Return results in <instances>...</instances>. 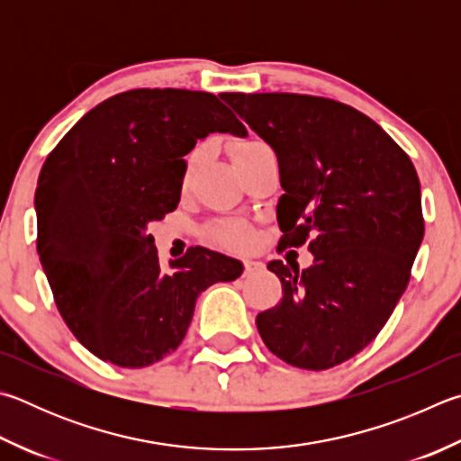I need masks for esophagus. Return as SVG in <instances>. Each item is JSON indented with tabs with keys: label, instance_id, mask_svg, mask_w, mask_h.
I'll list each match as a JSON object with an SVG mask.
<instances>
[{
	"label": "esophagus",
	"instance_id": "1",
	"mask_svg": "<svg viewBox=\"0 0 461 461\" xmlns=\"http://www.w3.org/2000/svg\"><path fill=\"white\" fill-rule=\"evenodd\" d=\"M244 267H246V276H254V274H259L264 270V264L262 262H254V259H246L244 262Z\"/></svg>",
	"mask_w": 461,
	"mask_h": 461
}]
</instances>
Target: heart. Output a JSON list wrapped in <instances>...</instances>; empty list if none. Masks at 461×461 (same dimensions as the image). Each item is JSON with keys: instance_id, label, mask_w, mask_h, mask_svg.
<instances>
[{"instance_id": "1", "label": "heart", "mask_w": 461, "mask_h": 461, "mask_svg": "<svg viewBox=\"0 0 461 461\" xmlns=\"http://www.w3.org/2000/svg\"><path fill=\"white\" fill-rule=\"evenodd\" d=\"M262 143H258V140H249V143H241L236 153H233V161L240 158L241 155L249 153V150L259 147ZM203 155H205V149L203 147H195L185 158V169H183V185H187L189 179L194 177V173L199 165L203 161ZM212 238L213 241L221 246H228V248H246L252 244V230L248 228L246 223H240V221H223V223H217L215 228L212 230Z\"/></svg>"}]
</instances>
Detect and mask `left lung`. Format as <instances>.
Masks as SVG:
<instances>
[{"label": "left lung", "mask_w": 461, "mask_h": 461, "mask_svg": "<svg viewBox=\"0 0 461 461\" xmlns=\"http://www.w3.org/2000/svg\"><path fill=\"white\" fill-rule=\"evenodd\" d=\"M221 98L278 157L280 248L312 252L303 272L267 264L282 300L258 314L259 337L292 366L330 369L361 353L403 296L423 241L420 177L353 106L286 92Z\"/></svg>", "instance_id": "1"}]
</instances>
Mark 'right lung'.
<instances>
[{"mask_svg": "<svg viewBox=\"0 0 461 461\" xmlns=\"http://www.w3.org/2000/svg\"><path fill=\"white\" fill-rule=\"evenodd\" d=\"M209 132L248 135L215 95L139 88L92 108L48 155L36 189L38 254L74 337L140 369L185 339L197 296L244 264L191 248L158 264L150 221L179 203L185 157Z\"/></svg>", "mask_w": 461, "mask_h": 461, "instance_id": "add662e5", "label": "right lung"}]
</instances>
